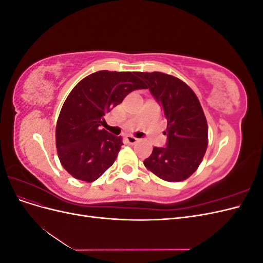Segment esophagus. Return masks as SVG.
<instances>
[{
    "mask_svg": "<svg viewBox=\"0 0 263 263\" xmlns=\"http://www.w3.org/2000/svg\"><path fill=\"white\" fill-rule=\"evenodd\" d=\"M126 141L128 142V144H130V145H134V144H136V142L138 141V138L134 137V136H132V135H129V136L126 137Z\"/></svg>",
    "mask_w": 263,
    "mask_h": 263,
    "instance_id": "1",
    "label": "esophagus"
}]
</instances>
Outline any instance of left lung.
Instances as JSON below:
<instances>
[{"label": "left lung", "instance_id": "obj_1", "mask_svg": "<svg viewBox=\"0 0 263 263\" xmlns=\"http://www.w3.org/2000/svg\"><path fill=\"white\" fill-rule=\"evenodd\" d=\"M137 76L148 84L168 121L166 147H155L144 164L164 181L186 180L201 164L209 144V127L201 103L193 90L176 77L158 71Z\"/></svg>", "mask_w": 263, "mask_h": 263}]
</instances>
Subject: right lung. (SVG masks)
Instances as JSON below:
<instances>
[{"label": "right lung", "mask_w": 263, "mask_h": 263, "mask_svg": "<svg viewBox=\"0 0 263 263\" xmlns=\"http://www.w3.org/2000/svg\"><path fill=\"white\" fill-rule=\"evenodd\" d=\"M137 73L101 70L69 93L55 126V147L60 163L73 178L93 182L114 163L123 138L101 125L104 115L130 92L147 89Z\"/></svg>", "instance_id": "right-lung-1"}]
</instances>
